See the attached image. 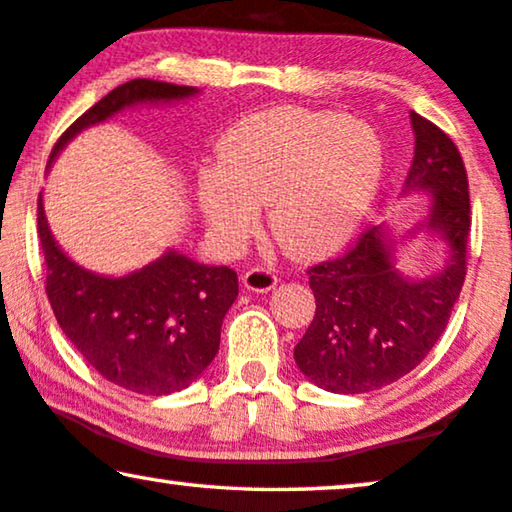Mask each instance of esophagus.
<instances>
[{
  "instance_id": "obj_1",
  "label": "esophagus",
  "mask_w": 512,
  "mask_h": 512,
  "mask_svg": "<svg viewBox=\"0 0 512 512\" xmlns=\"http://www.w3.org/2000/svg\"><path fill=\"white\" fill-rule=\"evenodd\" d=\"M241 280H244V287L248 291L266 293L277 284V273L271 266H255V268H250V271H246Z\"/></svg>"
}]
</instances>
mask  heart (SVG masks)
Listing matches in <instances>:
<instances>
[{"mask_svg":"<svg viewBox=\"0 0 512 512\" xmlns=\"http://www.w3.org/2000/svg\"><path fill=\"white\" fill-rule=\"evenodd\" d=\"M384 146L361 121L336 112L275 108L250 115L221 142V167L198 180V205L223 244L255 230L271 203V230L302 257L341 246L375 198Z\"/></svg>","mask_w":512,"mask_h":512,"instance_id":"obj_1","label":"heart"}]
</instances>
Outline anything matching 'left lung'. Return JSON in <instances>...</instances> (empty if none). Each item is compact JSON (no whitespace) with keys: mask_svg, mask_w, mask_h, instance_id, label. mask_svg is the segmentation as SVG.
I'll use <instances>...</instances> for the list:
<instances>
[{"mask_svg":"<svg viewBox=\"0 0 512 512\" xmlns=\"http://www.w3.org/2000/svg\"><path fill=\"white\" fill-rule=\"evenodd\" d=\"M415 155L409 189H427V228L449 246L443 273L413 282L393 266V241L372 225L343 255L307 268L316 314L293 357L329 393H368L420 366L443 336L467 273L470 185L461 153L445 131L411 112Z\"/></svg>","mask_w":512,"mask_h":512,"instance_id":"1","label":"left lung"}]
</instances>
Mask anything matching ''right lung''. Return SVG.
I'll list each match as a JSON object with an SVG mask.
<instances>
[{"instance_id": "obj_1", "label": "right lung", "mask_w": 512, "mask_h": 512, "mask_svg": "<svg viewBox=\"0 0 512 512\" xmlns=\"http://www.w3.org/2000/svg\"><path fill=\"white\" fill-rule=\"evenodd\" d=\"M198 90L135 79L108 92L58 137L49 164L83 128L142 101H178ZM38 237L47 266V298L58 325L81 357L126 391H183L219 352L223 318L239 296L237 273L205 266L176 250L124 277L76 266L51 237L38 198Z\"/></svg>"}]
</instances>
